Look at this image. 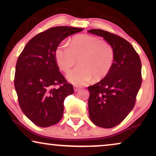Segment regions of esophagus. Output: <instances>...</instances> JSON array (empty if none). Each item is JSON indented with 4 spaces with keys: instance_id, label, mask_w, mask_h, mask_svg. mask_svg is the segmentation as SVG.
<instances>
[{
    "instance_id": "esophagus-1",
    "label": "esophagus",
    "mask_w": 156,
    "mask_h": 156,
    "mask_svg": "<svg viewBox=\"0 0 156 156\" xmlns=\"http://www.w3.org/2000/svg\"><path fill=\"white\" fill-rule=\"evenodd\" d=\"M81 88L80 87H77V86H74V90L75 92H76V91H78L79 90H80Z\"/></svg>"
}]
</instances>
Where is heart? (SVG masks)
<instances>
[{"mask_svg":"<svg viewBox=\"0 0 156 156\" xmlns=\"http://www.w3.org/2000/svg\"><path fill=\"white\" fill-rule=\"evenodd\" d=\"M55 60L63 72H67L79 59L80 65L67 74L72 84L84 85L91 79L99 81L109 73L114 65L115 51L112 44L89 35L75 36L68 47L59 44L55 51Z\"/></svg>","mask_w":156,"mask_h":156,"instance_id":"obj_1","label":"heart"}]
</instances>
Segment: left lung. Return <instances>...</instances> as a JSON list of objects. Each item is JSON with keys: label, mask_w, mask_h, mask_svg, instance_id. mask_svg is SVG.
<instances>
[{"label": "left lung", "mask_w": 156, "mask_h": 156, "mask_svg": "<svg viewBox=\"0 0 156 156\" xmlns=\"http://www.w3.org/2000/svg\"><path fill=\"white\" fill-rule=\"evenodd\" d=\"M88 33L103 37L115 51L108 75L88 87L89 118L98 126L110 129L122 122L135 105L142 83L141 62L133 47L120 36L100 29Z\"/></svg>", "instance_id": "obj_1"}]
</instances>
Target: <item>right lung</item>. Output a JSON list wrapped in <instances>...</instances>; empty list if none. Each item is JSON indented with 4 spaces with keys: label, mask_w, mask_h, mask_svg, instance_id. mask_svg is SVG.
I'll return each instance as SVG.
<instances>
[{
    "label": "right lung",
    "mask_w": 156,
    "mask_h": 156,
    "mask_svg": "<svg viewBox=\"0 0 156 156\" xmlns=\"http://www.w3.org/2000/svg\"><path fill=\"white\" fill-rule=\"evenodd\" d=\"M83 30L68 26L51 27L32 38L19 56L16 66L15 89L24 114L40 127L61 120L64 101L74 93L73 86L59 72L55 51L68 36ZM60 87L55 88V86Z\"/></svg>",
    "instance_id": "add662e5"
}]
</instances>
